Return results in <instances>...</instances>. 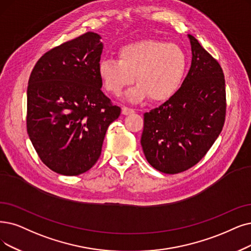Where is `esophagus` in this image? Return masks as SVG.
<instances>
[{
	"mask_svg": "<svg viewBox=\"0 0 251 251\" xmlns=\"http://www.w3.org/2000/svg\"><path fill=\"white\" fill-rule=\"evenodd\" d=\"M135 112V110L132 108H128V107H123V114L124 115H129V114H133Z\"/></svg>",
	"mask_w": 251,
	"mask_h": 251,
	"instance_id": "1",
	"label": "esophagus"
}]
</instances>
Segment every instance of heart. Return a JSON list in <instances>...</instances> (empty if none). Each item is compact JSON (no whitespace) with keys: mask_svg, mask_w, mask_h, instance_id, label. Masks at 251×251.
<instances>
[{"mask_svg":"<svg viewBox=\"0 0 251 251\" xmlns=\"http://www.w3.org/2000/svg\"><path fill=\"white\" fill-rule=\"evenodd\" d=\"M184 50L173 43L141 40L119 49L118 59L102 58L98 74L106 91L115 96L135 80L138 82L126 94L131 102H140L148 95L153 101H165L180 88L186 72Z\"/></svg>","mask_w":251,"mask_h":251,"instance_id":"obj_1","label":"heart"}]
</instances>
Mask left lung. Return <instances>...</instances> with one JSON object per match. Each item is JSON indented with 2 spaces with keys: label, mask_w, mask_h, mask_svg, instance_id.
<instances>
[{
  "label": "left lung",
  "mask_w": 251,
  "mask_h": 251,
  "mask_svg": "<svg viewBox=\"0 0 251 251\" xmlns=\"http://www.w3.org/2000/svg\"><path fill=\"white\" fill-rule=\"evenodd\" d=\"M192 66L174 96L144 113L141 145L157 171L177 174L201 160L222 132L226 84L222 67L192 35Z\"/></svg>",
  "instance_id": "left-lung-1"
}]
</instances>
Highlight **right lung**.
Instances as JSON below:
<instances>
[{
  "label": "right lung",
  "instance_id": "1",
  "mask_svg": "<svg viewBox=\"0 0 251 251\" xmlns=\"http://www.w3.org/2000/svg\"><path fill=\"white\" fill-rule=\"evenodd\" d=\"M101 39L88 32L49 50L28 79L29 140L42 162L61 175L82 174L97 163L107 128L120 115L101 91Z\"/></svg>",
  "mask_w": 251,
  "mask_h": 251
}]
</instances>
